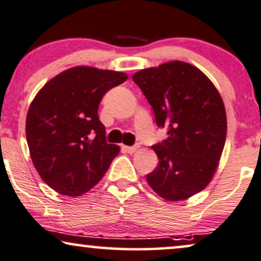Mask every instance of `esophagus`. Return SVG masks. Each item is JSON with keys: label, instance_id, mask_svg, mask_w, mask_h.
Instances as JSON below:
<instances>
[{"label": "esophagus", "instance_id": "esophagus-1", "mask_svg": "<svg viewBox=\"0 0 261 261\" xmlns=\"http://www.w3.org/2000/svg\"><path fill=\"white\" fill-rule=\"evenodd\" d=\"M137 148H139V147H137V146H125L124 147V149L126 150L127 153H130V154H133V153L136 152Z\"/></svg>", "mask_w": 261, "mask_h": 261}]
</instances>
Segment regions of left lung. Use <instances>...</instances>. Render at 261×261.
<instances>
[{
  "instance_id": "left-lung-1",
  "label": "left lung",
  "mask_w": 261,
  "mask_h": 261,
  "mask_svg": "<svg viewBox=\"0 0 261 261\" xmlns=\"http://www.w3.org/2000/svg\"><path fill=\"white\" fill-rule=\"evenodd\" d=\"M168 139L152 147L158 166L147 182L166 200H185L212 181L225 146L227 121L220 93L198 68L174 61L134 74Z\"/></svg>"
}]
</instances>
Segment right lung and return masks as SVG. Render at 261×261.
Segmentation results:
<instances>
[{
    "mask_svg": "<svg viewBox=\"0 0 261 261\" xmlns=\"http://www.w3.org/2000/svg\"><path fill=\"white\" fill-rule=\"evenodd\" d=\"M126 80L120 71L74 67L49 80L31 102L25 125L31 159L58 193H86L118 155L117 144L106 141L98 106L109 90Z\"/></svg>",
    "mask_w": 261,
    "mask_h": 261,
    "instance_id": "obj_1",
    "label": "right lung"
}]
</instances>
